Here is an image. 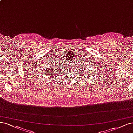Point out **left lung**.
I'll return each mask as SVG.
<instances>
[{"instance_id":"8db88e82","label":"left lung","mask_w":133,"mask_h":133,"mask_svg":"<svg viewBox=\"0 0 133 133\" xmlns=\"http://www.w3.org/2000/svg\"><path fill=\"white\" fill-rule=\"evenodd\" d=\"M85 66L84 67V66H83L82 68H83V71H81L82 73H83V76H84V77H88L89 78L90 76H91V75H94L95 73V70H96V69H93V68H92L91 70H90V69H87V67L86 66H88L87 64V65H85V64H84V65H83ZM86 68L85 69V68Z\"/></svg>"}]
</instances>
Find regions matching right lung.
<instances>
[{
  "mask_svg": "<svg viewBox=\"0 0 133 133\" xmlns=\"http://www.w3.org/2000/svg\"><path fill=\"white\" fill-rule=\"evenodd\" d=\"M49 65H46L45 67L42 68V73H41V74L47 76V77L50 78V79H51V78H54L55 76H57L58 74V71L55 65L53 66L52 63H49Z\"/></svg>",
  "mask_w": 133,
  "mask_h": 133,
  "instance_id": "1",
  "label": "right lung"
}]
</instances>
